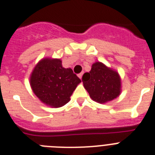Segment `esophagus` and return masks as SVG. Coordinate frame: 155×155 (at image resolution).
I'll use <instances>...</instances> for the list:
<instances>
[{
	"label": "esophagus",
	"instance_id": "34e87169",
	"mask_svg": "<svg viewBox=\"0 0 155 155\" xmlns=\"http://www.w3.org/2000/svg\"><path fill=\"white\" fill-rule=\"evenodd\" d=\"M83 75H84V72H81V73H80L79 75H78V76H79V78H80V80L82 79V76H83Z\"/></svg>",
	"mask_w": 155,
	"mask_h": 155
}]
</instances>
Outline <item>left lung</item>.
<instances>
[{"mask_svg":"<svg viewBox=\"0 0 155 155\" xmlns=\"http://www.w3.org/2000/svg\"><path fill=\"white\" fill-rule=\"evenodd\" d=\"M83 76L84 88L91 99L99 104H106L121 94V78L119 72L102 62H95L89 72Z\"/></svg>","mask_w":155,"mask_h":155,"instance_id":"1","label":"left lung"}]
</instances>
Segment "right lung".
Segmentation results:
<instances>
[{"mask_svg": "<svg viewBox=\"0 0 155 155\" xmlns=\"http://www.w3.org/2000/svg\"><path fill=\"white\" fill-rule=\"evenodd\" d=\"M81 80L71 68H64L62 60L43 58L30 75V86L43 104L53 108L61 107L70 101V97Z\"/></svg>", "mask_w": 155, "mask_h": 155, "instance_id": "add662e5", "label": "right lung"}]
</instances>
